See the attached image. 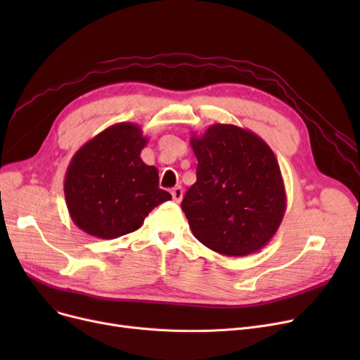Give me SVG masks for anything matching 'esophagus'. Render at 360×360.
Wrapping results in <instances>:
<instances>
[{"label":"esophagus","instance_id":"34e87169","mask_svg":"<svg viewBox=\"0 0 360 360\" xmlns=\"http://www.w3.org/2000/svg\"><path fill=\"white\" fill-rule=\"evenodd\" d=\"M182 195H184L182 188H181V186H175L174 190H172V197H174V200H175L176 202H179V201L182 200Z\"/></svg>","mask_w":360,"mask_h":360}]
</instances>
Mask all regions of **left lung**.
<instances>
[{
  "label": "left lung",
  "instance_id": "left-lung-1",
  "mask_svg": "<svg viewBox=\"0 0 360 360\" xmlns=\"http://www.w3.org/2000/svg\"><path fill=\"white\" fill-rule=\"evenodd\" d=\"M190 144L198 160L197 182L182 200L193 235L228 257L259 251L286 212V190L270 146L255 132L213 124Z\"/></svg>",
  "mask_w": 360,
  "mask_h": 360
}]
</instances>
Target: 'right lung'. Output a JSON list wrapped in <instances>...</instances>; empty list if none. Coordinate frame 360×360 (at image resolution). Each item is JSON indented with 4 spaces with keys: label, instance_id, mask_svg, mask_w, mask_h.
<instances>
[{
    "label": "right lung",
    "instance_id": "obj_1",
    "mask_svg": "<svg viewBox=\"0 0 360 360\" xmlns=\"http://www.w3.org/2000/svg\"><path fill=\"white\" fill-rule=\"evenodd\" d=\"M148 143L141 127L112 125L83 144L64 179L71 220L87 235L115 239L137 231L156 205L172 198L159 188V172L140 153Z\"/></svg>",
    "mask_w": 360,
    "mask_h": 360
}]
</instances>
